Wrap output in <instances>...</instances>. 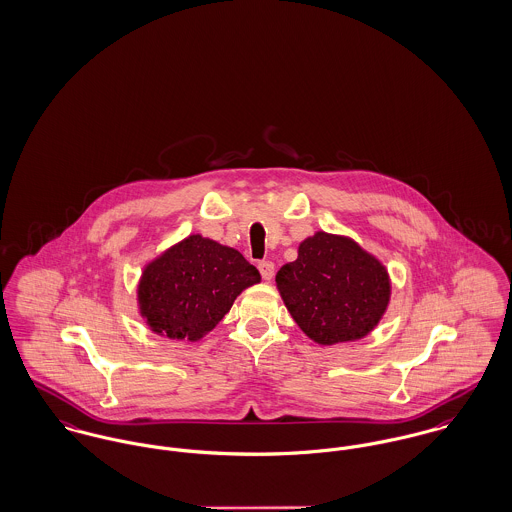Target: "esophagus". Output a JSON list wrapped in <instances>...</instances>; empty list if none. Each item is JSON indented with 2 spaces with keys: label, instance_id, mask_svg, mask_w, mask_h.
<instances>
[{
  "label": "esophagus",
  "instance_id": "esophagus-1",
  "mask_svg": "<svg viewBox=\"0 0 512 512\" xmlns=\"http://www.w3.org/2000/svg\"><path fill=\"white\" fill-rule=\"evenodd\" d=\"M259 273L265 280H271L275 276V263L273 261H261L259 263Z\"/></svg>",
  "mask_w": 512,
  "mask_h": 512
}]
</instances>
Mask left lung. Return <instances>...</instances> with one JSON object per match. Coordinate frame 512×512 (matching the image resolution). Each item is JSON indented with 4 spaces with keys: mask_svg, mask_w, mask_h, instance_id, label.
<instances>
[{
    "mask_svg": "<svg viewBox=\"0 0 512 512\" xmlns=\"http://www.w3.org/2000/svg\"><path fill=\"white\" fill-rule=\"evenodd\" d=\"M276 286L298 327L319 345L368 335L388 308L386 267L353 239L317 232L298 259L276 273Z\"/></svg>",
    "mask_w": 512,
    "mask_h": 512,
    "instance_id": "8db88e82",
    "label": "left lung"
}]
</instances>
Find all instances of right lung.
<instances>
[{
	"instance_id": "right-lung-1",
	"label": "right lung",
	"mask_w": 512,
	"mask_h": 512,
	"mask_svg": "<svg viewBox=\"0 0 512 512\" xmlns=\"http://www.w3.org/2000/svg\"><path fill=\"white\" fill-rule=\"evenodd\" d=\"M259 280V271L236 249L189 236L146 265L138 284L140 314L159 335L198 341Z\"/></svg>"
}]
</instances>
